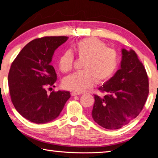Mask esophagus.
I'll return each mask as SVG.
<instances>
[{
	"label": "esophagus",
	"mask_w": 158,
	"mask_h": 158,
	"mask_svg": "<svg viewBox=\"0 0 158 158\" xmlns=\"http://www.w3.org/2000/svg\"><path fill=\"white\" fill-rule=\"evenodd\" d=\"M81 95V93H76V92H73V93H71V95H72V96H77V95Z\"/></svg>",
	"instance_id": "esophagus-1"
}]
</instances>
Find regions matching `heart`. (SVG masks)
<instances>
[{
  "instance_id": "obj_1",
  "label": "heart",
  "mask_w": 158,
  "mask_h": 158,
  "mask_svg": "<svg viewBox=\"0 0 158 158\" xmlns=\"http://www.w3.org/2000/svg\"><path fill=\"white\" fill-rule=\"evenodd\" d=\"M74 49L80 58H84L81 69L65 77L63 85L66 89L82 93L92 87L95 81L101 84L107 81L116 73L119 65L117 53L107 48L106 44L95 37L83 39L74 45ZM74 55L68 50L58 60L60 69L68 73L73 67Z\"/></svg>"
}]
</instances>
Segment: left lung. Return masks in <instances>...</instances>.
<instances>
[{"label":"left lung","instance_id":"8db88e82","mask_svg":"<svg viewBox=\"0 0 158 158\" xmlns=\"http://www.w3.org/2000/svg\"><path fill=\"white\" fill-rule=\"evenodd\" d=\"M121 68L99 88L103 98L95 95L93 121L107 130L125 126L142 110L148 98V78L145 68L132 49H122Z\"/></svg>","mask_w":158,"mask_h":158}]
</instances>
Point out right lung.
<instances>
[{
    "label": "right lung",
    "mask_w": 158,
    "mask_h": 158,
    "mask_svg": "<svg viewBox=\"0 0 158 158\" xmlns=\"http://www.w3.org/2000/svg\"><path fill=\"white\" fill-rule=\"evenodd\" d=\"M68 37L52 36L35 39L21 49L12 63L8 74L10 94L21 116L37 124L47 123L59 116L70 93L47 89L56 81L51 65L55 50Z\"/></svg>",
    "instance_id": "right-lung-1"
}]
</instances>
